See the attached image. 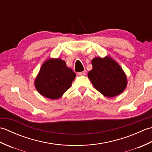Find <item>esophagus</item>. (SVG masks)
<instances>
[{
  "mask_svg": "<svg viewBox=\"0 0 152 152\" xmlns=\"http://www.w3.org/2000/svg\"><path fill=\"white\" fill-rule=\"evenodd\" d=\"M86 70H83V71H82V72H80L78 73L79 76H84V75H86Z\"/></svg>",
  "mask_w": 152,
  "mask_h": 152,
  "instance_id": "esophagus-1",
  "label": "esophagus"
}]
</instances>
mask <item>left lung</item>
Instances as JSON below:
<instances>
[{
	"label": "left lung",
	"instance_id": "1",
	"mask_svg": "<svg viewBox=\"0 0 152 152\" xmlns=\"http://www.w3.org/2000/svg\"><path fill=\"white\" fill-rule=\"evenodd\" d=\"M91 63L93 69L88 72V78L97 91L107 97H113L124 91L127 78L117 63L106 57H95Z\"/></svg>",
	"mask_w": 152,
	"mask_h": 152
}]
</instances>
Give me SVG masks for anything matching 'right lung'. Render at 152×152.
I'll return each mask as SVG.
<instances>
[{"label": "right lung", "instance_id": "add662e5", "mask_svg": "<svg viewBox=\"0 0 152 152\" xmlns=\"http://www.w3.org/2000/svg\"><path fill=\"white\" fill-rule=\"evenodd\" d=\"M76 77L75 72L60 59L46 61L35 80L37 91L45 97L57 99L69 89Z\"/></svg>", "mask_w": 152, "mask_h": 152}]
</instances>
